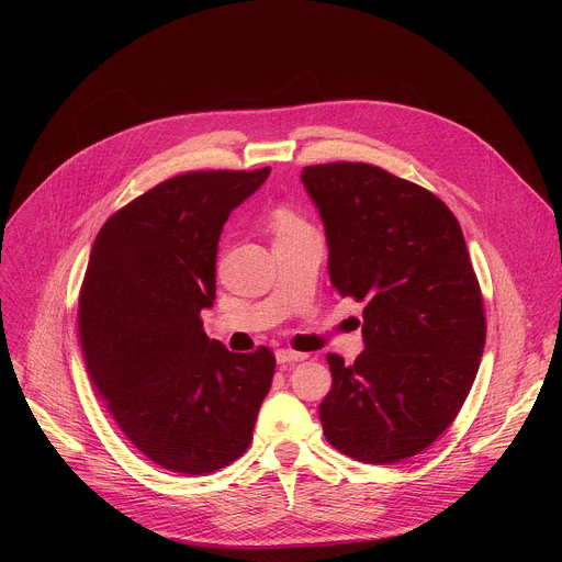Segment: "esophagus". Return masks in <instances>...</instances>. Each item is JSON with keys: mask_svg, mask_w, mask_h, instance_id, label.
Wrapping results in <instances>:
<instances>
[{"mask_svg": "<svg viewBox=\"0 0 562 562\" xmlns=\"http://www.w3.org/2000/svg\"><path fill=\"white\" fill-rule=\"evenodd\" d=\"M276 360H278V364H293V362L306 360V353L291 351V349H278V351H276Z\"/></svg>", "mask_w": 562, "mask_h": 562, "instance_id": "obj_1", "label": "esophagus"}]
</instances>
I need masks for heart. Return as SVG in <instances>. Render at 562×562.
I'll use <instances>...</instances> for the list:
<instances>
[{
	"label": "heart",
	"instance_id": "b5f03b06",
	"mask_svg": "<svg viewBox=\"0 0 562 562\" xmlns=\"http://www.w3.org/2000/svg\"><path fill=\"white\" fill-rule=\"evenodd\" d=\"M273 226H276L278 237L308 228L306 222H304L293 209H286V206H282V209L276 211V215H273Z\"/></svg>",
	"mask_w": 562,
	"mask_h": 562
}]
</instances>
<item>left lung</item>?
I'll return each instance as SVG.
<instances>
[{
    "mask_svg": "<svg viewBox=\"0 0 562 562\" xmlns=\"http://www.w3.org/2000/svg\"><path fill=\"white\" fill-rule=\"evenodd\" d=\"M300 178L325 224L334 289L364 302L362 356H327L325 438L367 464L412 458L453 423L485 349L462 228L431 191L373 165H315Z\"/></svg>",
    "mask_w": 562,
    "mask_h": 562,
    "instance_id": "left-lung-1",
    "label": "left lung"
}]
</instances>
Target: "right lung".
I'll list each match as a JSON object with an SVG mask.
<instances>
[{
  "mask_svg": "<svg viewBox=\"0 0 562 562\" xmlns=\"http://www.w3.org/2000/svg\"><path fill=\"white\" fill-rule=\"evenodd\" d=\"M269 173L176 176L113 213L89 258L77 311L89 375L124 436L176 473L243 456L271 389L273 353H233L200 317L215 300L222 226Z\"/></svg>",
  "mask_w": 562,
  "mask_h": 562,
  "instance_id": "add662e5",
  "label": "right lung"
}]
</instances>
